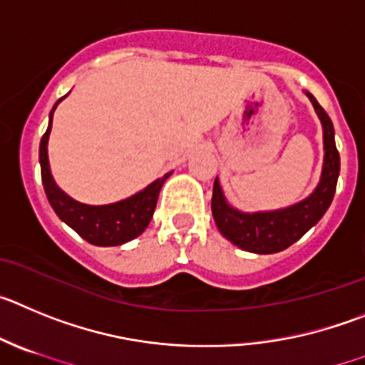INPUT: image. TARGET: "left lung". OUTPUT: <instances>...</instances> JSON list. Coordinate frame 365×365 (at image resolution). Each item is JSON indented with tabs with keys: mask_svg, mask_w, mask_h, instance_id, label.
<instances>
[{
	"mask_svg": "<svg viewBox=\"0 0 365 365\" xmlns=\"http://www.w3.org/2000/svg\"><path fill=\"white\" fill-rule=\"evenodd\" d=\"M305 94L313 103L324 127V150H326L320 183L313 190V195L285 209L249 215L229 205L218 178L215 180L211 209L216 227L229 242L244 251L256 252V255L284 251L300 240L313 225H317L318 220L326 215L333 202L338 173H340V154L334 145L333 121L326 110L322 109V105L314 100L313 94Z\"/></svg>",
	"mask_w": 365,
	"mask_h": 365,
	"instance_id": "left-lung-1",
	"label": "left lung"
}]
</instances>
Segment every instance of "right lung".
<instances>
[{"label":"right lung","instance_id":"right-lung-1","mask_svg":"<svg viewBox=\"0 0 365 365\" xmlns=\"http://www.w3.org/2000/svg\"><path fill=\"white\" fill-rule=\"evenodd\" d=\"M65 98V96H63ZM63 98L56 101L52 107L51 116H48V129L39 142V165H41V180H43L45 195H47L48 203L52 205L54 212L63 220L68 227H72L88 244L101 245V247H113V245H121L142 235L149 225L150 218L156 209L158 195L165 180L173 173H167L165 176L158 178L145 189L136 192L134 196L121 202L109 203V205H85V203L72 200L71 196L65 195L60 187L56 185L54 178L51 175L48 167V154L47 143L48 134L52 127V114Z\"/></svg>","mask_w":365,"mask_h":365}]
</instances>
